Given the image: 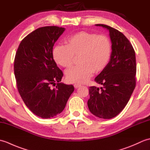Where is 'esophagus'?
I'll use <instances>...</instances> for the list:
<instances>
[{"label": "esophagus", "mask_w": 150, "mask_h": 150, "mask_svg": "<svg viewBox=\"0 0 150 150\" xmlns=\"http://www.w3.org/2000/svg\"><path fill=\"white\" fill-rule=\"evenodd\" d=\"M80 86H81V84H74V88H79Z\"/></svg>", "instance_id": "obj_1"}]
</instances>
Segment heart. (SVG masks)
Returning <instances> with one entry per match:
<instances>
[{"label": "heart", "mask_w": 150, "mask_h": 150, "mask_svg": "<svg viewBox=\"0 0 150 150\" xmlns=\"http://www.w3.org/2000/svg\"><path fill=\"white\" fill-rule=\"evenodd\" d=\"M66 45L53 48V57L57 64L69 68L79 56V64L66 72L67 81L71 83H84L92 73H100L108 66L112 53V44L106 35L81 31L69 37Z\"/></svg>", "instance_id": "1"}]
</instances>
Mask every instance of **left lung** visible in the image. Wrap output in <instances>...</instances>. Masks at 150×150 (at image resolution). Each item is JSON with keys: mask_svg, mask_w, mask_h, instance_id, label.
Instances as JSON below:
<instances>
[{"mask_svg": "<svg viewBox=\"0 0 150 150\" xmlns=\"http://www.w3.org/2000/svg\"><path fill=\"white\" fill-rule=\"evenodd\" d=\"M96 26L109 30L112 53L108 66L95 79L103 87L89 88L88 106L94 115L108 119L122 111L135 88V52L129 40L119 31L104 24Z\"/></svg>", "mask_w": 150, "mask_h": 150, "instance_id": "obj_1", "label": "left lung"}]
</instances>
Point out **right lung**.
Returning <instances> with one entry per match:
<instances>
[{"label": "right lung", "instance_id": "1", "mask_svg": "<svg viewBox=\"0 0 150 150\" xmlns=\"http://www.w3.org/2000/svg\"><path fill=\"white\" fill-rule=\"evenodd\" d=\"M64 30L55 26L38 28L22 40L15 54L14 73L18 93L26 106L43 119L61 113L74 91L73 85L60 82L63 73L53 57L54 44ZM52 85L56 87L50 88Z\"/></svg>", "mask_w": 150, "mask_h": 150}]
</instances>
